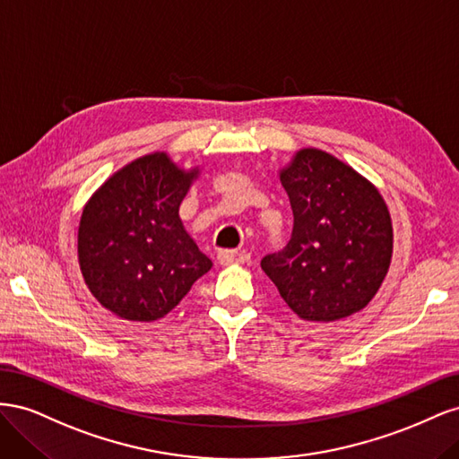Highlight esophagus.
<instances>
[{
	"label": "esophagus",
	"mask_w": 459,
	"mask_h": 459,
	"mask_svg": "<svg viewBox=\"0 0 459 459\" xmlns=\"http://www.w3.org/2000/svg\"><path fill=\"white\" fill-rule=\"evenodd\" d=\"M218 264L220 266H233V264H245L251 258V255L245 251H220L218 253Z\"/></svg>",
	"instance_id": "34e87169"
}]
</instances>
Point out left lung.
Returning a JSON list of instances; mask_svg holds the SVG:
<instances>
[{
  "label": "left lung",
  "mask_w": 459,
  "mask_h": 459,
  "mask_svg": "<svg viewBox=\"0 0 459 459\" xmlns=\"http://www.w3.org/2000/svg\"><path fill=\"white\" fill-rule=\"evenodd\" d=\"M293 235L260 266L307 322H337L377 295L393 258V221L379 189L329 152L304 147L280 169Z\"/></svg>",
  "instance_id": "8db88e82"
}]
</instances>
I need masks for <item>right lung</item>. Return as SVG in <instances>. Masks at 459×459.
Returning <instances> with one entry per match:
<instances>
[{
	"label": "right lung",
	"instance_id": "obj_1",
	"mask_svg": "<svg viewBox=\"0 0 459 459\" xmlns=\"http://www.w3.org/2000/svg\"><path fill=\"white\" fill-rule=\"evenodd\" d=\"M199 178L157 151L122 166L82 211L78 262L90 293L128 322H157L212 268L179 218Z\"/></svg>",
	"mask_w": 459,
	"mask_h": 459
}]
</instances>
